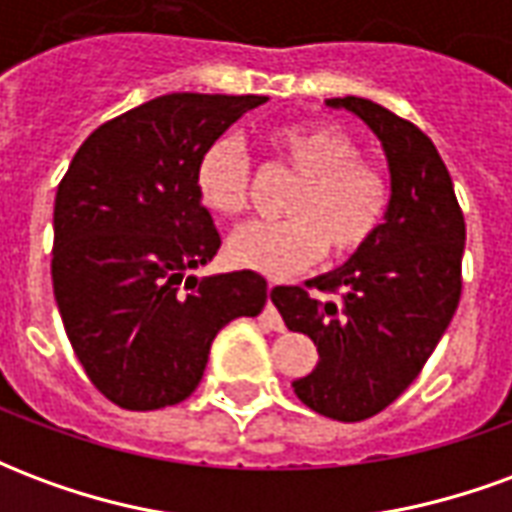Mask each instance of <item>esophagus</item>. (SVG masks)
Segmentation results:
<instances>
[{
	"label": "esophagus",
	"instance_id": "34e87169",
	"mask_svg": "<svg viewBox=\"0 0 512 512\" xmlns=\"http://www.w3.org/2000/svg\"><path fill=\"white\" fill-rule=\"evenodd\" d=\"M277 290V282H268V301H266V310H263V321L274 329V332H285V321L279 318L277 307H274V301H271V293Z\"/></svg>",
	"mask_w": 512,
	"mask_h": 512
}]
</instances>
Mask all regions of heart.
<instances>
[{
    "label": "heart",
    "mask_w": 512,
    "mask_h": 512,
    "mask_svg": "<svg viewBox=\"0 0 512 512\" xmlns=\"http://www.w3.org/2000/svg\"><path fill=\"white\" fill-rule=\"evenodd\" d=\"M271 167L296 175L285 200L288 219L246 222L227 238L238 266L285 277L329 252L354 255L381 230L392 202L389 180L362 161V147L326 123H290L263 136ZM208 211L241 216L252 194V161L235 136H219L202 150L194 172Z\"/></svg>",
    "instance_id": "obj_1"
}]
</instances>
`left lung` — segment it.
<instances>
[{"label": "left lung", "instance_id": "left-lung-1", "mask_svg": "<svg viewBox=\"0 0 512 512\" xmlns=\"http://www.w3.org/2000/svg\"><path fill=\"white\" fill-rule=\"evenodd\" d=\"M326 104L345 106L381 139L392 172L389 213L345 266L304 288L279 285L271 301L290 332L318 345V365L293 381L301 403L329 419L362 422L406 392L447 332L463 290L466 222L425 131L367 98Z\"/></svg>", "mask_w": 512, "mask_h": 512}]
</instances>
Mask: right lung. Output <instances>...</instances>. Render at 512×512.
I'll use <instances>...</instances> for the list:
<instances>
[{
    "label": "right lung",
    "mask_w": 512,
    "mask_h": 512,
    "mask_svg": "<svg viewBox=\"0 0 512 512\" xmlns=\"http://www.w3.org/2000/svg\"><path fill=\"white\" fill-rule=\"evenodd\" d=\"M266 101L153 98L95 128L57 186L54 299L73 354L115 406L156 411L186 400L219 329L266 304L255 271L189 277L222 244L197 194V161Z\"/></svg>",
    "instance_id": "add662e5"
}]
</instances>
